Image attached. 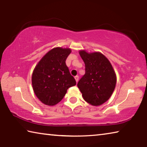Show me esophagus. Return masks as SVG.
<instances>
[{"label":"esophagus","mask_w":147,"mask_h":147,"mask_svg":"<svg viewBox=\"0 0 147 147\" xmlns=\"http://www.w3.org/2000/svg\"><path fill=\"white\" fill-rule=\"evenodd\" d=\"M74 78H75L76 82H78V80H79V76H74Z\"/></svg>","instance_id":"34e87169"}]
</instances>
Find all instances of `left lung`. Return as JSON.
<instances>
[{
	"instance_id": "1",
	"label": "left lung",
	"mask_w": 147,
	"mask_h": 147,
	"mask_svg": "<svg viewBox=\"0 0 147 147\" xmlns=\"http://www.w3.org/2000/svg\"><path fill=\"white\" fill-rule=\"evenodd\" d=\"M85 63V74L77 84L87 102L100 106L112 94L116 85V75L110 62L100 53L79 52Z\"/></svg>"
}]
</instances>
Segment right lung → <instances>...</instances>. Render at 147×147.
Masks as SVG:
<instances>
[{
  "label": "right lung",
  "mask_w": 147,
  "mask_h": 147,
  "mask_svg": "<svg viewBox=\"0 0 147 147\" xmlns=\"http://www.w3.org/2000/svg\"><path fill=\"white\" fill-rule=\"evenodd\" d=\"M70 49L56 47L48 52L36 66L32 84L37 97L43 104L54 106L60 102L67 90L76 85L65 61Z\"/></svg>",
  "instance_id": "1"
}]
</instances>
